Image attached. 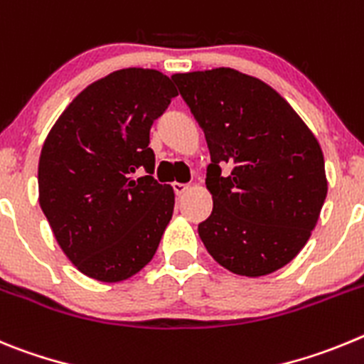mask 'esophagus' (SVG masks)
Returning <instances> with one entry per match:
<instances>
[{
  "label": "esophagus",
  "mask_w": 364,
  "mask_h": 364,
  "mask_svg": "<svg viewBox=\"0 0 364 364\" xmlns=\"http://www.w3.org/2000/svg\"><path fill=\"white\" fill-rule=\"evenodd\" d=\"M172 186H174V192L178 196L185 194V192H188V188H190V186L186 185V183H174V185H172Z\"/></svg>",
  "instance_id": "obj_1"
}]
</instances>
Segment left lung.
<instances>
[{
    "instance_id": "obj_1",
    "label": "left lung",
    "mask_w": 364,
    "mask_h": 364,
    "mask_svg": "<svg viewBox=\"0 0 364 364\" xmlns=\"http://www.w3.org/2000/svg\"><path fill=\"white\" fill-rule=\"evenodd\" d=\"M172 81L210 149L206 188L214 210L198 228L203 245L237 276L279 270L306 245L326 199L319 141L257 77L221 67L174 74ZM227 162L235 168L221 176Z\"/></svg>"
}]
</instances>
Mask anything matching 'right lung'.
I'll return each mask as SVG.
<instances>
[{"instance_id":"obj_1","label":"right lung","mask_w":364,"mask_h":364,"mask_svg":"<svg viewBox=\"0 0 364 364\" xmlns=\"http://www.w3.org/2000/svg\"><path fill=\"white\" fill-rule=\"evenodd\" d=\"M178 96L168 76L121 68L81 90L41 149L39 206L72 264L101 283L145 268L174 212V188L152 176L150 127Z\"/></svg>"}]
</instances>
